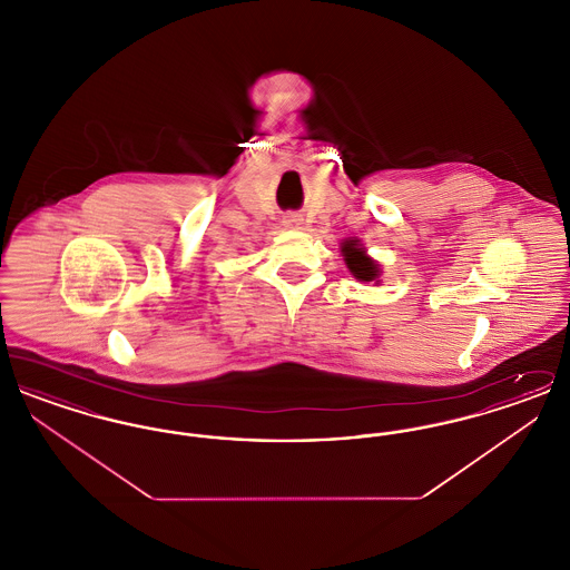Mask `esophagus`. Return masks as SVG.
Returning <instances> with one entry per match:
<instances>
[{"label":"esophagus","instance_id":"1","mask_svg":"<svg viewBox=\"0 0 570 570\" xmlns=\"http://www.w3.org/2000/svg\"><path fill=\"white\" fill-rule=\"evenodd\" d=\"M298 222H301V217L298 216L284 217V224H286V226H297Z\"/></svg>","mask_w":570,"mask_h":570}]
</instances>
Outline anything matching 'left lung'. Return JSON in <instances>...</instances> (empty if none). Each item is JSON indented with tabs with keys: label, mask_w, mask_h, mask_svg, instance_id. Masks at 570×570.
I'll return each instance as SVG.
<instances>
[{
	"label": "left lung",
	"mask_w": 570,
	"mask_h": 570,
	"mask_svg": "<svg viewBox=\"0 0 570 570\" xmlns=\"http://www.w3.org/2000/svg\"><path fill=\"white\" fill-rule=\"evenodd\" d=\"M342 252H344V261H346L348 269H351V273H353L356 279H361V282H372V279L379 277L376 263H374L372 258H367L365 252H363L358 245L354 244V242H346L344 247H342Z\"/></svg>",
	"instance_id": "1"
}]
</instances>
